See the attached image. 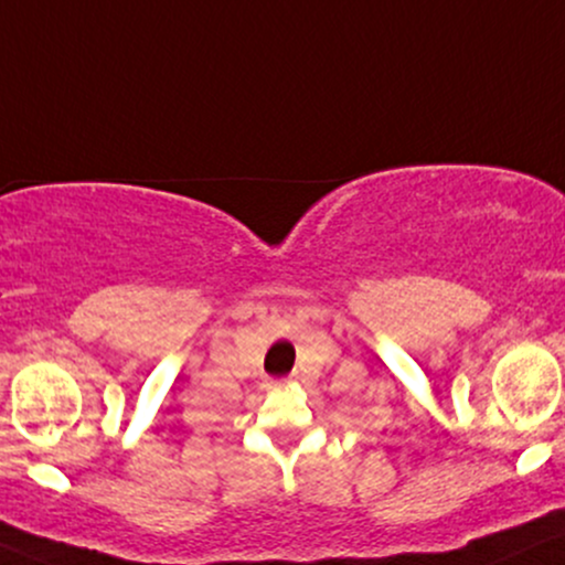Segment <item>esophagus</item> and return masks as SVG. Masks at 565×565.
I'll use <instances>...</instances> for the list:
<instances>
[{"label": "esophagus", "instance_id": "34e87169", "mask_svg": "<svg viewBox=\"0 0 565 565\" xmlns=\"http://www.w3.org/2000/svg\"><path fill=\"white\" fill-rule=\"evenodd\" d=\"M290 382H294L290 377H288V380H271V387H275V390H277V387H288Z\"/></svg>", "mask_w": 565, "mask_h": 565}]
</instances>
